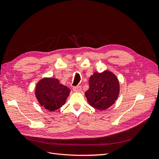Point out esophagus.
<instances>
[{
    "instance_id": "obj_1",
    "label": "esophagus",
    "mask_w": 159,
    "mask_h": 159,
    "mask_svg": "<svg viewBox=\"0 0 159 159\" xmlns=\"http://www.w3.org/2000/svg\"><path fill=\"white\" fill-rule=\"evenodd\" d=\"M73 90L74 91H75V92H79V91H80L81 90V87L80 85L75 86V87L73 88Z\"/></svg>"
}]
</instances>
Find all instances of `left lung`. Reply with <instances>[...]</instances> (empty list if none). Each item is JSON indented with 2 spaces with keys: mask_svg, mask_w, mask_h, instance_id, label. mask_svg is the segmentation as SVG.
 I'll list each match as a JSON object with an SVG mask.
<instances>
[{
  "mask_svg": "<svg viewBox=\"0 0 159 159\" xmlns=\"http://www.w3.org/2000/svg\"><path fill=\"white\" fill-rule=\"evenodd\" d=\"M89 88L85 95L91 107L100 111L110 107L117 100L120 86L118 79L111 71L95 73L89 80Z\"/></svg>",
  "mask_w": 159,
  "mask_h": 159,
  "instance_id": "8db88e82",
  "label": "left lung"
}]
</instances>
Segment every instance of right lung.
<instances>
[{"mask_svg": "<svg viewBox=\"0 0 159 159\" xmlns=\"http://www.w3.org/2000/svg\"><path fill=\"white\" fill-rule=\"evenodd\" d=\"M70 93V89L60 84L56 78H44L38 81L35 90L38 102L50 111L60 109L65 104Z\"/></svg>", "mask_w": 159, "mask_h": 159, "instance_id": "add662e5", "label": "right lung"}]
</instances>
